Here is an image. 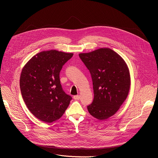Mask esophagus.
<instances>
[{
	"mask_svg": "<svg viewBox=\"0 0 158 158\" xmlns=\"http://www.w3.org/2000/svg\"><path fill=\"white\" fill-rule=\"evenodd\" d=\"M73 98L75 99V100H79V99H80V95H75V96H73Z\"/></svg>",
	"mask_w": 158,
	"mask_h": 158,
	"instance_id": "esophagus-1",
	"label": "esophagus"
}]
</instances>
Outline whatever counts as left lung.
<instances>
[{
    "label": "left lung",
    "instance_id": "left-lung-1",
    "mask_svg": "<svg viewBox=\"0 0 158 158\" xmlns=\"http://www.w3.org/2000/svg\"><path fill=\"white\" fill-rule=\"evenodd\" d=\"M79 56L93 81L94 98L87 107L88 112L99 120L109 118L118 111L128 96L131 88L128 66L110 48H101Z\"/></svg>",
    "mask_w": 158,
    "mask_h": 158
}]
</instances>
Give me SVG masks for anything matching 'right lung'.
Instances as JSON below:
<instances>
[{"label": "right lung", "instance_id": "obj_1", "mask_svg": "<svg viewBox=\"0 0 158 158\" xmlns=\"http://www.w3.org/2000/svg\"><path fill=\"white\" fill-rule=\"evenodd\" d=\"M73 55L56 50L40 52L22 70L20 87L23 99L41 121L52 123L60 119L70 104L72 97L62 89L60 72Z\"/></svg>", "mask_w": 158, "mask_h": 158}]
</instances>
